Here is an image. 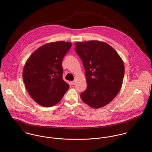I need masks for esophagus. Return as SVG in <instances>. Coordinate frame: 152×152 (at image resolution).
I'll return each instance as SVG.
<instances>
[{
    "label": "esophagus",
    "instance_id": "1",
    "mask_svg": "<svg viewBox=\"0 0 152 152\" xmlns=\"http://www.w3.org/2000/svg\"><path fill=\"white\" fill-rule=\"evenodd\" d=\"M70 83H71V84H72V86H73L74 84H75V80H73V81H72V82H70Z\"/></svg>",
    "mask_w": 152,
    "mask_h": 152
}]
</instances>
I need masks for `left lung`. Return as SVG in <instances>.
Here are the masks:
<instances>
[{
    "mask_svg": "<svg viewBox=\"0 0 152 152\" xmlns=\"http://www.w3.org/2000/svg\"><path fill=\"white\" fill-rule=\"evenodd\" d=\"M75 45L86 70L87 88L81 93V99L92 108L102 107L116 97L122 87L124 62L115 50L104 42H78Z\"/></svg>",
    "mask_w": 152,
    "mask_h": 152,
    "instance_id": "1",
    "label": "left lung"
}]
</instances>
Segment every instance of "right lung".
<instances>
[{
    "label": "right lung",
    "mask_w": 152,
    "mask_h": 152,
    "mask_svg": "<svg viewBox=\"0 0 152 152\" xmlns=\"http://www.w3.org/2000/svg\"><path fill=\"white\" fill-rule=\"evenodd\" d=\"M69 42L43 45L30 55L23 72L27 91L39 105L49 107L61 100L69 88L62 79V60L72 47Z\"/></svg>",
    "instance_id": "obj_1"
}]
</instances>
